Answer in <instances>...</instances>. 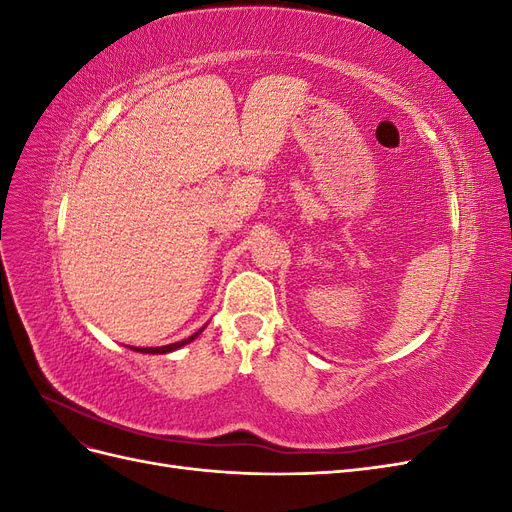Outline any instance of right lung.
Here are the masks:
<instances>
[{"label": "right lung", "mask_w": 512, "mask_h": 512, "mask_svg": "<svg viewBox=\"0 0 512 512\" xmlns=\"http://www.w3.org/2000/svg\"><path fill=\"white\" fill-rule=\"evenodd\" d=\"M207 327V324H205ZM205 327L203 329H198L194 335H190L188 339H181V342H175V344H168V346H158V348H136V346H130V350H134V352H143V354H166V352H175V350H179V348H183L185 344H190V342H194V339L205 331Z\"/></svg>", "instance_id": "right-lung-1"}]
</instances>
